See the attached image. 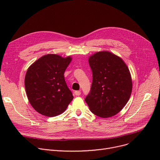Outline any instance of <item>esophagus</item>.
<instances>
[{
	"mask_svg": "<svg viewBox=\"0 0 160 160\" xmlns=\"http://www.w3.org/2000/svg\"><path fill=\"white\" fill-rule=\"evenodd\" d=\"M75 94L77 96H79L81 95V91H75Z\"/></svg>",
	"mask_w": 160,
	"mask_h": 160,
	"instance_id": "esophagus-1",
	"label": "esophagus"
}]
</instances>
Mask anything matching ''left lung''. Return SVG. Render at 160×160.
Here are the masks:
<instances>
[{"instance_id":"left-lung-1","label":"left lung","mask_w":160,"mask_h":160,"mask_svg":"<svg viewBox=\"0 0 160 160\" xmlns=\"http://www.w3.org/2000/svg\"><path fill=\"white\" fill-rule=\"evenodd\" d=\"M88 61L93 82L85 102L95 115L112 117L122 111L132 94L130 71L122 58L109 51L97 52Z\"/></svg>"}]
</instances>
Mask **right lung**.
<instances>
[{"instance_id":"add662e5","label":"right lung","mask_w":160,"mask_h":160,"mask_svg":"<svg viewBox=\"0 0 160 160\" xmlns=\"http://www.w3.org/2000/svg\"><path fill=\"white\" fill-rule=\"evenodd\" d=\"M72 57L56 54L43 55L28 67L25 78L27 96L40 114L55 117L62 113L73 99L64 72Z\"/></svg>"}]
</instances>
